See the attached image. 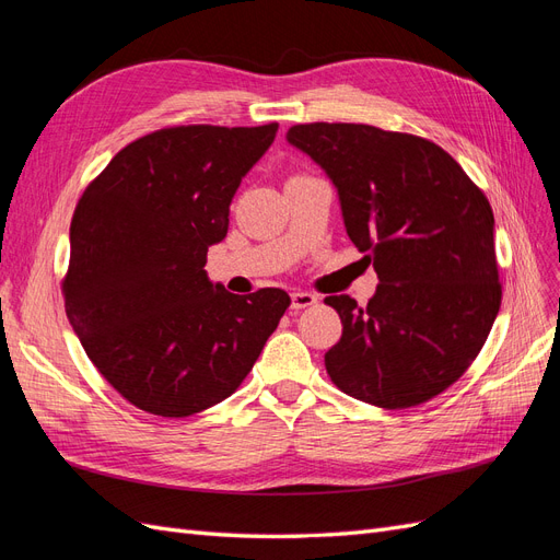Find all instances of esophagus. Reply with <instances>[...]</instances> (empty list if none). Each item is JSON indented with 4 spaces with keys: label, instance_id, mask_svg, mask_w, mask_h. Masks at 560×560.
I'll return each instance as SVG.
<instances>
[{
    "label": "esophagus",
    "instance_id": "esophagus-1",
    "mask_svg": "<svg viewBox=\"0 0 560 560\" xmlns=\"http://www.w3.org/2000/svg\"><path fill=\"white\" fill-rule=\"evenodd\" d=\"M317 303V296L311 292H294L292 294V308L294 311H303V308H311Z\"/></svg>",
    "mask_w": 560,
    "mask_h": 560
}]
</instances>
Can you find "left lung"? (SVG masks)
<instances>
[{"mask_svg":"<svg viewBox=\"0 0 560 560\" xmlns=\"http://www.w3.org/2000/svg\"><path fill=\"white\" fill-rule=\"evenodd\" d=\"M287 142L325 171L348 238L381 282L366 306L325 299L343 325L325 354L334 385L383 409L444 393L500 311L490 202L442 147L416 135L308 124L290 128Z\"/></svg>","mask_w":560,"mask_h":560,"instance_id":"left-lung-1","label":"left lung"}]
</instances>
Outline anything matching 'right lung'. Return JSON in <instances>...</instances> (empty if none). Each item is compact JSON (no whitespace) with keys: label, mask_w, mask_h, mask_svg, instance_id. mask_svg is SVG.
I'll return each instance as SVG.
<instances>
[{"label":"right lung","mask_w":560,"mask_h":560,"mask_svg":"<svg viewBox=\"0 0 560 560\" xmlns=\"http://www.w3.org/2000/svg\"><path fill=\"white\" fill-rule=\"evenodd\" d=\"M276 132L156 130L118 151L79 200L65 311L100 374L147 413L186 418L231 397L290 306L278 287L238 296L206 270Z\"/></svg>","instance_id":"add662e5"}]
</instances>
